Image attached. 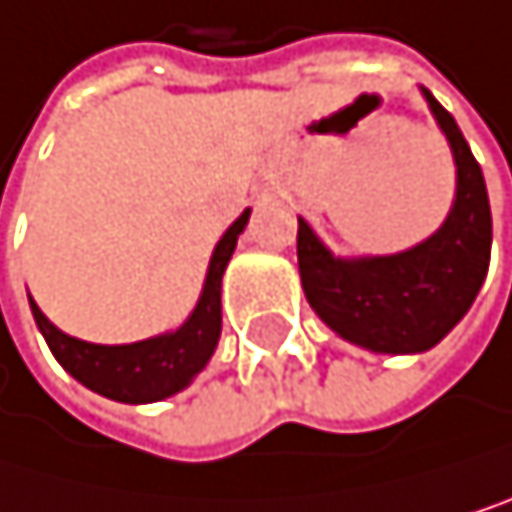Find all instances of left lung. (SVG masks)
<instances>
[{"label": "left lung", "instance_id": "1", "mask_svg": "<svg viewBox=\"0 0 512 512\" xmlns=\"http://www.w3.org/2000/svg\"><path fill=\"white\" fill-rule=\"evenodd\" d=\"M455 158V201L427 241L391 256H336L299 216V274L314 314L372 354H421L470 311L492 256V207L455 118L421 88Z\"/></svg>", "mask_w": 512, "mask_h": 512}]
</instances>
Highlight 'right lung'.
I'll use <instances>...</instances> for the list:
<instances>
[{"label": "right lung", "mask_w": 512, "mask_h": 512, "mask_svg": "<svg viewBox=\"0 0 512 512\" xmlns=\"http://www.w3.org/2000/svg\"><path fill=\"white\" fill-rule=\"evenodd\" d=\"M250 207L225 228L213 247L204 290L192 314L170 332L131 342V345H94L57 329L30 296L36 326L45 336L57 363L82 385L115 403H158L186 391L198 372L210 363L222 332V274L238 247V235L247 228Z\"/></svg>", "instance_id": "add662e5"}]
</instances>
